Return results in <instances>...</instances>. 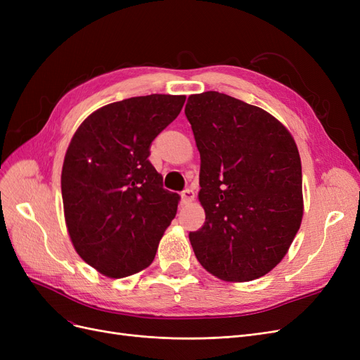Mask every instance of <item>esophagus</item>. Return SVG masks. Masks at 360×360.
<instances>
[{"mask_svg":"<svg viewBox=\"0 0 360 360\" xmlns=\"http://www.w3.org/2000/svg\"><path fill=\"white\" fill-rule=\"evenodd\" d=\"M195 200V192L192 189H186L181 192V201L184 204H191Z\"/></svg>","mask_w":360,"mask_h":360,"instance_id":"34e87169","label":"esophagus"}]
</instances>
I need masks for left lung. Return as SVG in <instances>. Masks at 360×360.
<instances>
[{"instance_id":"left-lung-1","label":"left lung","mask_w":360,"mask_h":360,"mask_svg":"<svg viewBox=\"0 0 360 360\" xmlns=\"http://www.w3.org/2000/svg\"><path fill=\"white\" fill-rule=\"evenodd\" d=\"M201 156L205 222L189 240L200 264L226 282L254 281L288 252L303 217L302 162L290 130L224 93L191 94L184 108Z\"/></svg>"}]
</instances>
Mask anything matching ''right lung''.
Segmentation results:
<instances>
[{
	"instance_id": "right-lung-1",
	"label": "right lung",
	"mask_w": 360,
	"mask_h": 360,
	"mask_svg": "<svg viewBox=\"0 0 360 360\" xmlns=\"http://www.w3.org/2000/svg\"><path fill=\"white\" fill-rule=\"evenodd\" d=\"M184 101L150 94L105 105L72 136L61 171L64 219L76 252L108 278L146 270L176 217L180 197L162 188L148 156Z\"/></svg>"
}]
</instances>
